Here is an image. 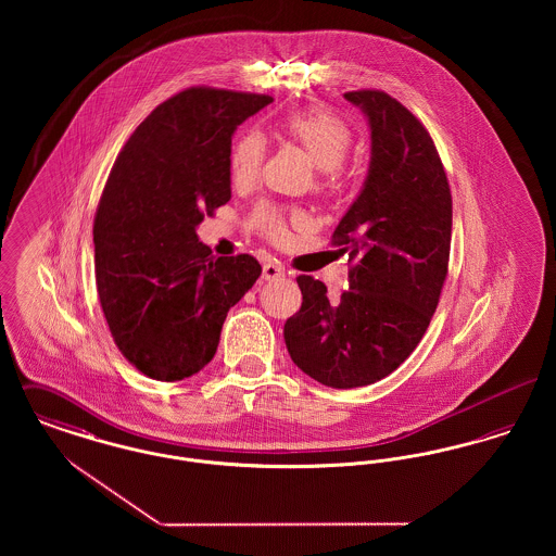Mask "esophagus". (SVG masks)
I'll use <instances>...</instances> for the list:
<instances>
[{"instance_id":"obj_1","label":"esophagus","mask_w":556,"mask_h":556,"mask_svg":"<svg viewBox=\"0 0 556 556\" xmlns=\"http://www.w3.org/2000/svg\"><path fill=\"white\" fill-rule=\"evenodd\" d=\"M281 277H286V268L279 265L277 261H268L263 266V279L266 281H275V279H281Z\"/></svg>"}]
</instances>
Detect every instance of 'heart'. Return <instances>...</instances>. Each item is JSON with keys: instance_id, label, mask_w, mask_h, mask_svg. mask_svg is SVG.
<instances>
[{"instance_id": "heart-1", "label": "heart", "mask_w": 556, "mask_h": 556, "mask_svg": "<svg viewBox=\"0 0 556 556\" xmlns=\"http://www.w3.org/2000/svg\"><path fill=\"white\" fill-rule=\"evenodd\" d=\"M286 131L298 141L325 177H333L352 150V131L344 121L327 112H298L286 121ZM265 159V139L256 131L245 132L231 152V177L238 186L256 179ZM252 225L268 239L286 236V216L275 206H258Z\"/></svg>"}]
</instances>
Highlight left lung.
Instances as JSON below:
<instances>
[{"instance_id": "obj_1", "label": "left lung", "mask_w": 556, "mask_h": 556, "mask_svg": "<svg viewBox=\"0 0 556 556\" xmlns=\"http://www.w3.org/2000/svg\"><path fill=\"white\" fill-rule=\"evenodd\" d=\"M370 129L361 193L333 231L354 266L348 291L298 277L300 311L283 338L291 361L336 390L369 386L396 370L421 342L448 273L452 195L424 125L383 91L344 93Z\"/></svg>"}]
</instances>
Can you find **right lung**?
<instances>
[{
	"mask_svg": "<svg viewBox=\"0 0 556 556\" xmlns=\"http://www.w3.org/2000/svg\"><path fill=\"white\" fill-rule=\"evenodd\" d=\"M273 98L191 87L162 102L125 143L93 223L96 283L114 344L143 375L204 369L231 306L263 266L214 258L204 214L231 200V137Z\"/></svg>",
	"mask_w": 556,
	"mask_h": 556,
	"instance_id": "right-lung-1",
	"label": "right lung"
}]
</instances>
